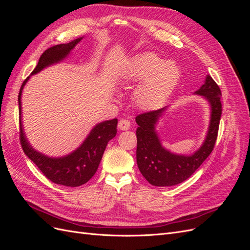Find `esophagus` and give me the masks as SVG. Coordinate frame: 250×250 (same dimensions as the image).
<instances>
[{
    "label": "esophagus",
    "mask_w": 250,
    "mask_h": 250,
    "mask_svg": "<svg viewBox=\"0 0 250 250\" xmlns=\"http://www.w3.org/2000/svg\"><path fill=\"white\" fill-rule=\"evenodd\" d=\"M118 127H119L120 130H128L130 128V121H128L126 119L120 120Z\"/></svg>",
    "instance_id": "obj_1"
}]
</instances>
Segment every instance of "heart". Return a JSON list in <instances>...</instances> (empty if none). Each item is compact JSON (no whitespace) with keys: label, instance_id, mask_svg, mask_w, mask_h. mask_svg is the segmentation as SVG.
Listing matches in <instances>:
<instances>
[{"label":"heart","instance_id":"obj_1","mask_svg":"<svg viewBox=\"0 0 250 250\" xmlns=\"http://www.w3.org/2000/svg\"><path fill=\"white\" fill-rule=\"evenodd\" d=\"M124 79L130 83L141 82L134 90L133 101L143 110H154L164 103L175 89L180 79L178 66L153 52L134 55L126 65Z\"/></svg>","mask_w":250,"mask_h":250}]
</instances>
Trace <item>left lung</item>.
Listing matches in <instances>:
<instances>
[{
	"instance_id": "obj_1",
	"label": "left lung",
	"mask_w": 250,
	"mask_h": 250,
	"mask_svg": "<svg viewBox=\"0 0 250 250\" xmlns=\"http://www.w3.org/2000/svg\"><path fill=\"white\" fill-rule=\"evenodd\" d=\"M195 94L203 96L210 105V122L202 146L192 155H179L162 146L155 125L165 108L137 116V163L142 175L156 187H170L183 183L197 170L214 149L222 113L221 90L209 75Z\"/></svg>"
}]
</instances>
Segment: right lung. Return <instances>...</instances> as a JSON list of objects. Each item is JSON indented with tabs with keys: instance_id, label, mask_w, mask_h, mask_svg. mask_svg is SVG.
<instances>
[{
	"instance_id": "1",
	"label": "right lung",
	"mask_w": 250,
	"mask_h": 250,
	"mask_svg": "<svg viewBox=\"0 0 250 250\" xmlns=\"http://www.w3.org/2000/svg\"><path fill=\"white\" fill-rule=\"evenodd\" d=\"M82 40H75L67 43L57 44L44 51L31 75L37 74L51 64L63 60L75 46ZM30 77L22 82L19 93V110H20V139L21 145L25 154L31 160L41 172L54 184L65 187H79L86 184L92 178L99 167L104 150L107 143L116 137L118 120L112 119L97 124L87 138L69 155L62 157H49L39 151L34 150L26 139L21 125V90Z\"/></svg>"
}]
</instances>
